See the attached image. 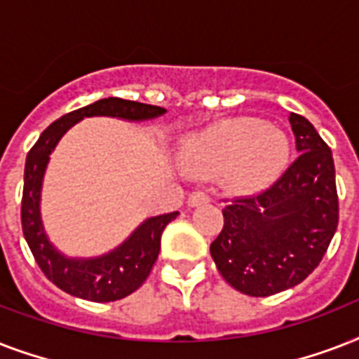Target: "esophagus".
I'll return each mask as SVG.
<instances>
[{
    "instance_id": "obj_1",
    "label": "esophagus",
    "mask_w": 359,
    "mask_h": 359,
    "mask_svg": "<svg viewBox=\"0 0 359 359\" xmlns=\"http://www.w3.org/2000/svg\"><path fill=\"white\" fill-rule=\"evenodd\" d=\"M210 201V196L207 191H191L190 197H188V205L190 207H199V205H205V203Z\"/></svg>"
}]
</instances>
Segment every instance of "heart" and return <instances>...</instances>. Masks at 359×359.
I'll return each mask as SVG.
<instances>
[{
    "label": "heart",
    "instance_id": "b5f03b06",
    "mask_svg": "<svg viewBox=\"0 0 359 359\" xmlns=\"http://www.w3.org/2000/svg\"><path fill=\"white\" fill-rule=\"evenodd\" d=\"M289 137L253 117L218 123L191 135L180 152L182 168L197 177L225 171V184L236 194H251L278 179L289 162Z\"/></svg>",
    "mask_w": 359,
    "mask_h": 359
}]
</instances>
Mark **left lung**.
<instances>
[{
	"label": "left lung",
	"instance_id": "1",
	"mask_svg": "<svg viewBox=\"0 0 359 359\" xmlns=\"http://www.w3.org/2000/svg\"><path fill=\"white\" fill-rule=\"evenodd\" d=\"M294 162L273 184L227 199L212 244L219 273L248 296H272L302 283L320 264L339 224L332 151L309 121L289 115Z\"/></svg>",
	"mask_w": 359,
	"mask_h": 359
}]
</instances>
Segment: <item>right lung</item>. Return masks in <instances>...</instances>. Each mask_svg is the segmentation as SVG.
<instances>
[{"label":"right lung","instance_id":"add662e5","mask_svg":"<svg viewBox=\"0 0 359 359\" xmlns=\"http://www.w3.org/2000/svg\"><path fill=\"white\" fill-rule=\"evenodd\" d=\"M162 114H165V109L160 106L115 97L102 98L53 121L27 152L22 194V231L39 268L55 287L65 292L98 304L121 300L124 296L132 294L149 278L152 264L156 262L160 253V238L163 229L171 219L179 216V212L149 218L124 244L108 255L98 259H67L50 244V240L44 235L39 210L42 177L50 152L57 145L61 135L83 117L108 115L128 121H145L154 119Z\"/></svg>","mask_w":359,"mask_h":359}]
</instances>
